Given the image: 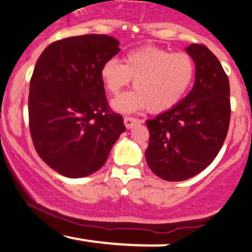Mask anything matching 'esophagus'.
<instances>
[{
	"label": "esophagus",
	"mask_w": 252,
	"mask_h": 252,
	"mask_svg": "<svg viewBox=\"0 0 252 252\" xmlns=\"http://www.w3.org/2000/svg\"><path fill=\"white\" fill-rule=\"evenodd\" d=\"M142 122H143L142 120H138V118H135V117H130V116L124 117V124H126V126L128 129L134 128L135 126H137V124H141Z\"/></svg>",
	"instance_id": "34e87169"
}]
</instances>
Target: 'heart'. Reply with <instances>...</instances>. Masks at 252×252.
<instances>
[{
    "label": "heart",
    "mask_w": 252,
    "mask_h": 252,
    "mask_svg": "<svg viewBox=\"0 0 252 252\" xmlns=\"http://www.w3.org/2000/svg\"><path fill=\"white\" fill-rule=\"evenodd\" d=\"M194 76L195 63L189 54L172 53L154 46L128 52L124 63L111 58L100 68L104 88L111 94H120L132 79L135 91L121 94L112 102L122 112L146 108L160 114L174 108L189 91Z\"/></svg>",
    "instance_id": "obj_1"
}]
</instances>
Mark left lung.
<instances>
[{"mask_svg":"<svg viewBox=\"0 0 252 252\" xmlns=\"http://www.w3.org/2000/svg\"><path fill=\"white\" fill-rule=\"evenodd\" d=\"M195 63V83L180 103L146 122V160L155 175L182 181L212 163L226 138L230 83L218 58L205 45L186 48Z\"/></svg>","mask_w":252,"mask_h":252,"instance_id":"1","label":"left lung"}]
</instances>
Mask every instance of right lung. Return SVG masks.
I'll use <instances>...</instances> for the list:
<instances>
[{"instance_id": "add662e5", "label": "right lung", "mask_w": 252, "mask_h": 252, "mask_svg": "<svg viewBox=\"0 0 252 252\" xmlns=\"http://www.w3.org/2000/svg\"><path fill=\"white\" fill-rule=\"evenodd\" d=\"M118 43L104 34L71 36L52 42L37 59L28 97L31 136L40 158L63 176L84 178L102 168L126 131L100 78Z\"/></svg>"}]
</instances>
